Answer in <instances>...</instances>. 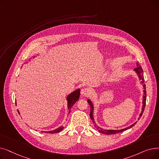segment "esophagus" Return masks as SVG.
Returning <instances> with one entry per match:
<instances>
[{"label":"esophagus","instance_id":"obj_1","mask_svg":"<svg viewBox=\"0 0 159 159\" xmlns=\"http://www.w3.org/2000/svg\"><path fill=\"white\" fill-rule=\"evenodd\" d=\"M80 93L82 96H88L90 93V90H89V89L88 88H84L81 89L80 91Z\"/></svg>","mask_w":159,"mask_h":159}]
</instances>
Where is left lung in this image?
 <instances>
[{
	"instance_id": "obj_1",
	"label": "left lung",
	"mask_w": 159,
	"mask_h": 159,
	"mask_svg": "<svg viewBox=\"0 0 159 159\" xmlns=\"http://www.w3.org/2000/svg\"><path fill=\"white\" fill-rule=\"evenodd\" d=\"M134 71L136 73V74L138 75V76H139V78L140 80H141V83L143 84V101H142V112L139 116V120L140 119V117L142 116V114L143 112V110H144V108H145V107H146V85H145L143 83H144V79L143 78V75H142V73H143V70L142 69V67L139 64H137V67H136ZM88 104L89 105V106H90V112H89V116H90V118L91 120H92L93 121V123L94 124V126L96 127V129H98L100 133H102V134H118V133H121V132H123V131H125L130 128H131L132 127H133L135 124L136 123V122L134 123L133 124H132L130 126L127 127V128H125V129H120V130H107V129H103L101 127H99V126H98L95 124V121H94V118H93V109H94V107H93V105L92 102L91 101L90 99H88Z\"/></svg>"
}]
</instances>
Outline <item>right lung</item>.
<instances>
[{
  "instance_id": "obj_1",
  "label": "right lung",
  "mask_w": 159,
  "mask_h": 159,
  "mask_svg": "<svg viewBox=\"0 0 159 159\" xmlns=\"http://www.w3.org/2000/svg\"><path fill=\"white\" fill-rule=\"evenodd\" d=\"M80 92V89H77V90L71 93H70V95H67L66 99L67 101V108H68V110H69V114L70 113V110H71V108L73 107V105L79 99ZM63 129H64V127L61 126V127H58V129H54L53 130L41 131V132L46 133H49V134H54V133H57L60 132V131L62 130Z\"/></svg>"
}]
</instances>
